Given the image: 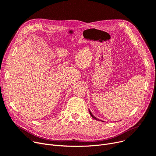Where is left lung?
Here are the masks:
<instances>
[{
	"mask_svg": "<svg viewBox=\"0 0 156 156\" xmlns=\"http://www.w3.org/2000/svg\"><path fill=\"white\" fill-rule=\"evenodd\" d=\"M89 112H90V115H91V116L93 118V119H96V120H97V121H99V119H97V118H96V117H94L93 114H92V113L91 112V111L90 110V109H89Z\"/></svg>",
	"mask_w": 156,
	"mask_h": 156,
	"instance_id": "8db88e82",
	"label": "left lung"
}]
</instances>
